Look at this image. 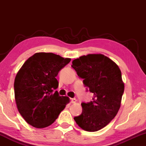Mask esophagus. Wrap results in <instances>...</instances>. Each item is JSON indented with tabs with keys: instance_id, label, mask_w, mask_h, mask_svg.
Returning <instances> with one entry per match:
<instances>
[{
	"instance_id": "1",
	"label": "esophagus",
	"mask_w": 146,
	"mask_h": 146,
	"mask_svg": "<svg viewBox=\"0 0 146 146\" xmlns=\"http://www.w3.org/2000/svg\"><path fill=\"white\" fill-rule=\"evenodd\" d=\"M71 102L73 104H75L77 102V100H76V99H75V98H71Z\"/></svg>"
}]
</instances>
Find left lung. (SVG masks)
Instances as JSON below:
<instances>
[{
	"label": "left lung",
	"instance_id": "left-lung-1",
	"mask_svg": "<svg viewBox=\"0 0 146 146\" xmlns=\"http://www.w3.org/2000/svg\"><path fill=\"white\" fill-rule=\"evenodd\" d=\"M72 68L91 93L93 101L82 103V113L74 120L82 129L97 131L117 115L121 106L124 83L119 67L102 54H88L75 59Z\"/></svg>",
	"mask_w": 146,
	"mask_h": 146
}]
</instances>
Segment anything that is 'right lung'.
<instances>
[{
  "instance_id": "right-lung-1",
  "label": "right lung",
  "mask_w": 146,
  "mask_h": 146,
  "mask_svg": "<svg viewBox=\"0 0 146 146\" xmlns=\"http://www.w3.org/2000/svg\"><path fill=\"white\" fill-rule=\"evenodd\" d=\"M70 61L53 53H36L17 72L15 99L20 114L29 125L36 128L51 125L70 102V98L53 90L58 86L59 71Z\"/></svg>"
}]
</instances>
